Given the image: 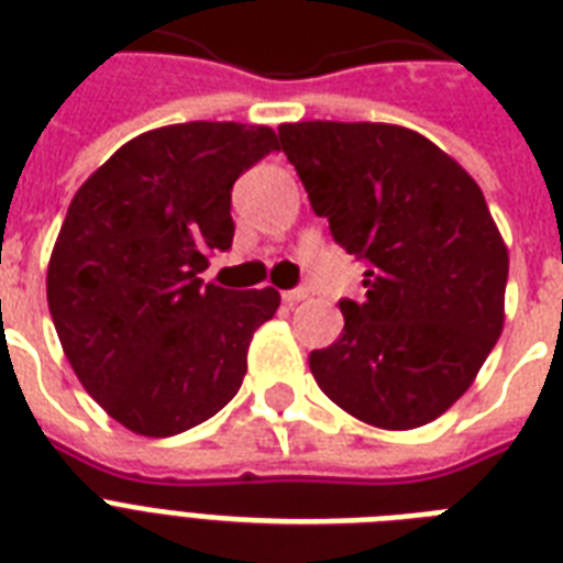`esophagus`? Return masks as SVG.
Here are the masks:
<instances>
[{"label": "esophagus", "instance_id": "1", "mask_svg": "<svg viewBox=\"0 0 563 563\" xmlns=\"http://www.w3.org/2000/svg\"><path fill=\"white\" fill-rule=\"evenodd\" d=\"M309 298L307 289H291V291H283V300L289 303V307H298V303H303V300Z\"/></svg>", "mask_w": 563, "mask_h": 563}]
</instances>
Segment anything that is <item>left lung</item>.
Returning <instances> with one entry per match:
<instances>
[{"label": "left lung", "instance_id": "obj_1", "mask_svg": "<svg viewBox=\"0 0 563 563\" xmlns=\"http://www.w3.org/2000/svg\"><path fill=\"white\" fill-rule=\"evenodd\" d=\"M333 239L368 260L318 385L379 429H418L473 385L506 324L508 247L479 184L427 136L388 122L277 128Z\"/></svg>", "mask_w": 563, "mask_h": 563}]
</instances>
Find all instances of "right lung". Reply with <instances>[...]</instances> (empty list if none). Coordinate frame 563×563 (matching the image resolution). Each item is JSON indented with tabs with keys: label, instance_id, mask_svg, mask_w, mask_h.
I'll use <instances>...</instances> for the list:
<instances>
[{
	"label": "right lung",
	"instance_id": "obj_1",
	"mask_svg": "<svg viewBox=\"0 0 563 563\" xmlns=\"http://www.w3.org/2000/svg\"><path fill=\"white\" fill-rule=\"evenodd\" d=\"M277 148L242 122L134 136L75 192L48 256L46 298L75 376L136 435H178L236 397L251 339L280 291L203 283L233 242L230 189Z\"/></svg>",
	"mask_w": 563,
	"mask_h": 563
}]
</instances>
